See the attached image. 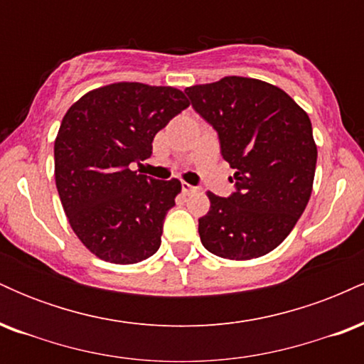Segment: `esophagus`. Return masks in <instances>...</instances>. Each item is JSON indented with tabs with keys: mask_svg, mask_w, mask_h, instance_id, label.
<instances>
[{
	"mask_svg": "<svg viewBox=\"0 0 364 364\" xmlns=\"http://www.w3.org/2000/svg\"><path fill=\"white\" fill-rule=\"evenodd\" d=\"M181 188H183V193L185 195H190V193H193V191H196L195 186H191L190 183H185V181L181 183Z\"/></svg>",
	"mask_w": 364,
	"mask_h": 364,
	"instance_id": "1",
	"label": "esophagus"
}]
</instances>
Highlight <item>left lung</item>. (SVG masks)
Masks as SVG:
<instances>
[{"instance_id": "1", "label": "left lung", "mask_w": 364, "mask_h": 364, "mask_svg": "<svg viewBox=\"0 0 364 364\" xmlns=\"http://www.w3.org/2000/svg\"><path fill=\"white\" fill-rule=\"evenodd\" d=\"M185 92L219 133L220 154L235 169L231 196L207 191L210 208L198 219L202 245L228 260L270 253L311 196L316 144L306 111L279 87L248 77H224Z\"/></svg>"}]
</instances>
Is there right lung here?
Here are the masks:
<instances>
[{
  "mask_svg": "<svg viewBox=\"0 0 364 364\" xmlns=\"http://www.w3.org/2000/svg\"><path fill=\"white\" fill-rule=\"evenodd\" d=\"M188 106L174 87L118 82L87 92L63 116L54 140L58 193L73 232L101 260L139 263L161 246L181 183L132 164L152 156L156 133Z\"/></svg>",
  "mask_w": 364,
  "mask_h": 364,
  "instance_id": "1",
  "label": "right lung"
}]
</instances>
